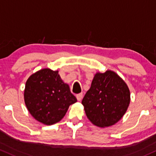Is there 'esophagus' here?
Listing matches in <instances>:
<instances>
[{
  "mask_svg": "<svg viewBox=\"0 0 156 156\" xmlns=\"http://www.w3.org/2000/svg\"><path fill=\"white\" fill-rule=\"evenodd\" d=\"M83 94L82 93L76 94V99H77L78 101H81L82 99H83Z\"/></svg>",
  "mask_w": 156,
  "mask_h": 156,
  "instance_id": "1",
  "label": "esophagus"
}]
</instances>
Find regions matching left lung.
I'll use <instances>...</instances> for the list:
<instances>
[{
    "label": "left lung",
    "mask_w": 156,
    "mask_h": 156,
    "mask_svg": "<svg viewBox=\"0 0 156 156\" xmlns=\"http://www.w3.org/2000/svg\"><path fill=\"white\" fill-rule=\"evenodd\" d=\"M130 103L128 85L115 72L95 73L91 88L82 104L88 120L97 126L104 128L120 120Z\"/></svg>",
    "instance_id": "1"
}]
</instances>
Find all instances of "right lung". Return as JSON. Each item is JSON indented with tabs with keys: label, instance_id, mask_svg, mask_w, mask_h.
Returning <instances> with one entry per match:
<instances>
[{
	"label": "right lung",
	"instance_id": "1",
	"mask_svg": "<svg viewBox=\"0 0 156 156\" xmlns=\"http://www.w3.org/2000/svg\"><path fill=\"white\" fill-rule=\"evenodd\" d=\"M25 105L40 123L53 125L62 120L71 104L77 101L58 71L44 68L33 73L25 85Z\"/></svg>",
	"mask_w": 156,
	"mask_h": 156
}]
</instances>
